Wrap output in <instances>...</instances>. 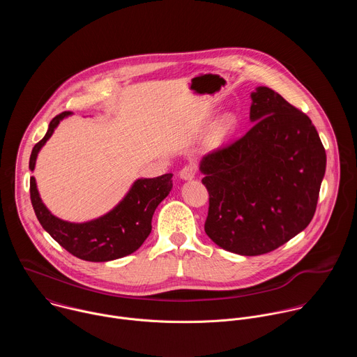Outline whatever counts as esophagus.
Segmentation results:
<instances>
[{
    "instance_id": "obj_1",
    "label": "esophagus",
    "mask_w": 357,
    "mask_h": 357,
    "mask_svg": "<svg viewBox=\"0 0 357 357\" xmlns=\"http://www.w3.org/2000/svg\"><path fill=\"white\" fill-rule=\"evenodd\" d=\"M195 175H196V167H195L193 164L185 165V167L181 169V172H179V176H181V179H183V181H192V179L195 178Z\"/></svg>"
}]
</instances>
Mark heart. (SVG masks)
<instances>
[{
    "instance_id": "heart-1",
    "label": "heart",
    "mask_w": 357,
    "mask_h": 357,
    "mask_svg": "<svg viewBox=\"0 0 357 357\" xmlns=\"http://www.w3.org/2000/svg\"><path fill=\"white\" fill-rule=\"evenodd\" d=\"M236 128H237V117L233 113H226L216 126L213 139L216 142H220L229 138L236 131Z\"/></svg>"
}]
</instances>
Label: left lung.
<instances>
[{"mask_svg":"<svg viewBox=\"0 0 357 357\" xmlns=\"http://www.w3.org/2000/svg\"><path fill=\"white\" fill-rule=\"evenodd\" d=\"M251 130L202 158L209 192L206 234L240 254L270 252L307 227L317 211L326 152L317 128L277 91L251 93Z\"/></svg>","mask_w":357,"mask_h":357,"instance_id":"left-lung-1","label":"left lung"}]
</instances>
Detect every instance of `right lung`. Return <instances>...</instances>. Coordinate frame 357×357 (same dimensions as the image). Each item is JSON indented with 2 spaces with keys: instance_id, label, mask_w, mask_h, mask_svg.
<instances>
[{
  "instance_id": "add662e5",
  "label": "right lung",
  "mask_w": 357,
  "mask_h": 357,
  "mask_svg": "<svg viewBox=\"0 0 357 357\" xmlns=\"http://www.w3.org/2000/svg\"><path fill=\"white\" fill-rule=\"evenodd\" d=\"M69 116H72L70 112H63L49 123L45 137L31 152V171L35 169L42 146L52 137L59 123ZM29 183L31 202L40 226L75 257L103 263L126 257L141 247L151 233V222L155 209L172 189V174L137 179L110 212L83 223H73L54 216L42 202L33 176H31Z\"/></svg>"
}]
</instances>
